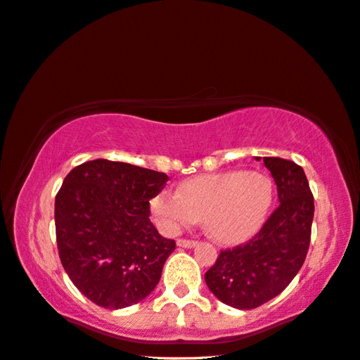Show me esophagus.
<instances>
[{
	"label": "esophagus",
	"mask_w": 360,
	"mask_h": 360,
	"mask_svg": "<svg viewBox=\"0 0 360 360\" xmlns=\"http://www.w3.org/2000/svg\"><path fill=\"white\" fill-rule=\"evenodd\" d=\"M178 245H179V248H194V245H197V240L178 239Z\"/></svg>",
	"instance_id": "obj_1"
}]
</instances>
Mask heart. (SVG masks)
Returning <instances> with one entry per match:
<instances>
[{"label": "heart", "mask_w": 360, "mask_h": 360, "mask_svg": "<svg viewBox=\"0 0 360 360\" xmlns=\"http://www.w3.org/2000/svg\"><path fill=\"white\" fill-rule=\"evenodd\" d=\"M273 202V182L257 171H224L186 181L179 192L162 191L152 212L166 233H178L203 219L219 243H239L265 221Z\"/></svg>", "instance_id": "b5f03b06"}]
</instances>
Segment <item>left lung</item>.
I'll use <instances>...</instances> for the list:
<instances>
[{"instance_id":"8db88e82","label":"left lung","mask_w":360,"mask_h":360,"mask_svg":"<svg viewBox=\"0 0 360 360\" xmlns=\"http://www.w3.org/2000/svg\"><path fill=\"white\" fill-rule=\"evenodd\" d=\"M264 165L276 182L280 205L254 238L219 252L205 273L214 296L240 310L260 307L288 288L304 265L312 234L314 195L304 169L278 157H264Z\"/></svg>"}]
</instances>
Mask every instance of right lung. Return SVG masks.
I'll list each match as a JSON object with an SVG mask.
<instances>
[{
  "mask_svg": "<svg viewBox=\"0 0 360 360\" xmlns=\"http://www.w3.org/2000/svg\"><path fill=\"white\" fill-rule=\"evenodd\" d=\"M168 176L92 160L71 169L55 198L58 254L80 292L105 309L141 302L176 249L150 221V200Z\"/></svg>",
  "mask_w": 360,
  "mask_h": 360,
  "instance_id": "1",
  "label": "right lung"
}]
</instances>
